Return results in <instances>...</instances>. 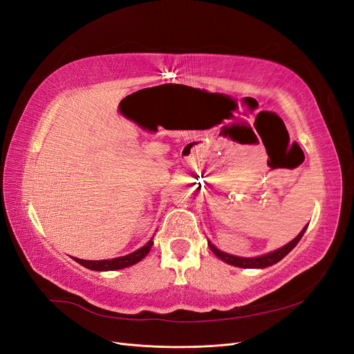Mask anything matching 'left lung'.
I'll use <instances>...</instances> for the list:
<instances>
[{"label":"left lung","mask_w":354,"mask_h":354,"mask_svg":"<svg viewBox=\"0 0 354 354\" xmlns=\"http://www.w3.org/2000/svg\"><path fill=\"white\" fill-rule=\"evenodd\" d=\"M308 226V224H307ZM307 226H304V229L298 233V236H295L291 242H288L286 245L281 246L279 250L276 251H272V252H267L264 255H259V257H238V255H232V254H227L224 251H220L216 245L211 243L208 241V246L209 250L216 254L218 259L224 263H227L230 266H234V267H242V269H264V267H269V266H273L276 263H279L283 257H286L289 252H291L297 243L299 242V239L303 238V234L307 229Z\"/></svg>","instance_id":"left-lung-1"}]
</instances>
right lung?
Returning <instances> with one entry per match:
<instances>
[{
	"label": "right lung",
	"instance_id": "obj_1",
	"mask_svg": "<svg viewBox=\"0 0 354 354\" xmlns=\"http://www.w3.org/2000/svg\"><path fill=\"white\" fill-rule=\"evenodd\" d=\"M153 238H151L146 245H143L142 248H138L137 251L127 254L124 257H118V259H111V260H81V259H75L73 260L80 263L81 266L87 267L90 270H95V272H109V270H120V269H125V267H130L138 261H142L145 257L151 251L152 245H153Z\"/></svg>",
	"mask_w": 354,
	"mask_h": 354
}]
</instances>
